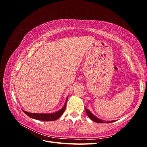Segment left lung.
Here are the masks:
<instances>
[{"label":"left lung","mask_w":147,"mask_h":147,"mask_svg":"<svg viewBox=\"0 0 147 147\" xmlns=\"http://www.w3.org/2000/svg\"><path fill=\"white\" fill-rule=\"evenodd\" d=\"M85 110H86V112L88 115V116L89 117V118H90L91 120H92L93 121H94L96 123H105V121H104L102 119H100L99 118H97V117H96L94 115H93L92 113H91V112L90 110H88L86 108H85ZM108 123H112V122H114V121H107Z\"/></svg>","instance_id":"left-lung-1"}]
</instances>
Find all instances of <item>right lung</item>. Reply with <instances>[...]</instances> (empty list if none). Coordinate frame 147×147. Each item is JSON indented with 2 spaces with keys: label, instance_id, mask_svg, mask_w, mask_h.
I'll use <instances>...</instances> for the list:
<instances>
[{
  "label": "right lung",
  "instance_id": "1",
  "mask_svg": "<svg viewBox=\"0 0 147 147\" xmlns=\"http://www.w3.org/2000/svg\"><path fill=\"white\" fill-rule=\"evenodd\" d=\"M68 98L67 97V99L65 101V103L64 106L58 112L53 113H29L28 112H26L24 110H23L24 113L29 116V117L32 118L33 119L41 120V121H55L57 119H58L65 110V107L67 102Z\"/></svg>",
  "mask_w": 147,
  "mask_h": 147
}]
</instances>
